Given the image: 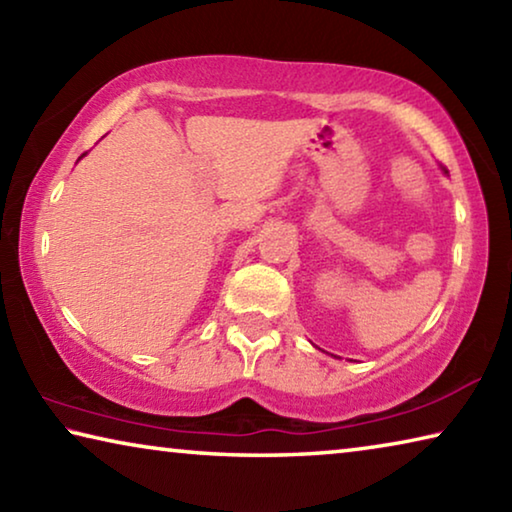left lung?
Returning <instances> with one entry per match:
<instances>
[{"instance_id":"8db88e82","label":"left lung","mask_w":512,"mask_h":512,"mask_svg":"<svg viewBox=\"0 0 512 512\" xmlns=\"http://www.w3.org/2000/svg\"><path fill=\"white\" fill-rule=\"evenodd\" d=\"M445 173H447V171H445Z\"/></svg>"}]
</instances>
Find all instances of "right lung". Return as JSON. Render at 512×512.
<instances>
[{"label":"right lung","mask_w":512,"mask_h":512,"mask_svg":"<svg viewBox=\"0 0 512 512\" xmlns=\"http://www.w3.org/2000/svg\"><path fill=\"white\" fill-rule=\"evenodd\" d=\"M83 155H85V153H83Z\"/></svg>","instance_id":"add662e5"}]
</instances>
